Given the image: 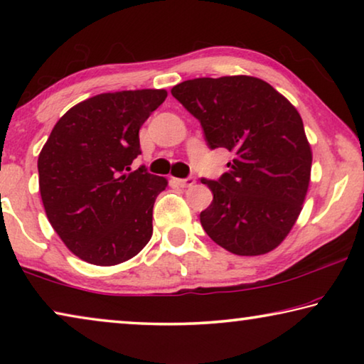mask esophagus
Segmentation results:
<instances>
[{
	"label": "esophagus",
	"mask_w": 364,
	"mask_h": 364,
	"mask_svg": "<svg viewBox=\"0 0 364 364\" xmlns=\"http://www.w3.org/2000/svg\"><path fill=\"white\" fill-rule=\"evenodd\" d=\"M173 183L180 188H191L196 183V180L194 178H184V180H181V178H173Z\"/></svg>",
	"instance_id": "34e87169"
}]
</instances>
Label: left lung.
Wrapping results in <instances>:
<instances>
[{
  "label": "left lung",
  "mask_w": 364,
  "mask_h": 364,
  "mask_svg": "<svg viewBox=\"0 0 364 364\" xmlns=\"http://www.w3.org/2000/svg\"><path fill=\"white\" fill-rule=\"evenodd\" d=\"M204 128L208 146L234 154L218 181L202 180L213 200L200 212L205 232L242 257L263 255L284 241L304 208L311 147L287 97L262 78H194L171 88Z\"/></svg>",
  "instance_id": "obj_1"
}]
</instances>
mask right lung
<instances>
[{
  "instance_id": "obj_1",
  "label": "right lung",
  "mask_w": 364,
  "mask_h": 364,
  "mask_svg": "<svg viewBox=\"0 0 364 364\" xmlns=\"http://www.w3.org/2000/svg\"><path fill=\"white\" fill-rule=\"evenodd\" d=\"M167 97L165 90L102 93L60 117L38 156L40 194L65 247L97 267L130 260L152 236L164 176L132 171L139 128Z\"/></svg>"
}]
</instances>
